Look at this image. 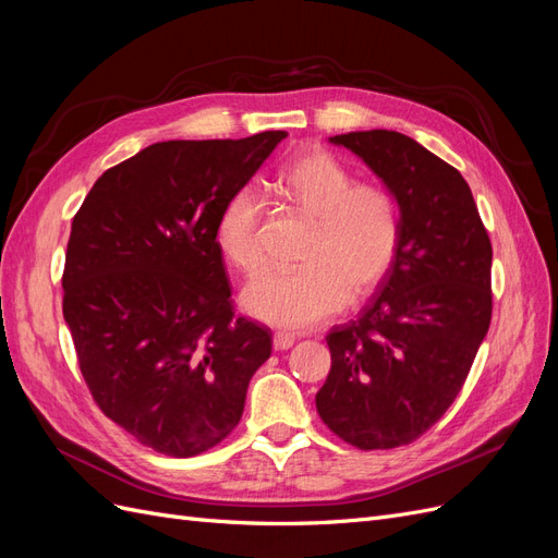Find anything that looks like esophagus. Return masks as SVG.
<instances>
[{
  "mask_svg": "<svg viewBox=\"0 0 558 558\" xmlns=\"http://www.w3.org/2000/svg\"><path fill=\"white\" fill-rule=\"evenodd\" d=\"M293 344H295V335H291V332H283V330L275 332V337H272V347H275L277 351H286V349H291Z\"/></svg>",
  "mask_w": 558,
  "mask_h": 558,
  "instance_id": "1",
  "label": "esophagus"
}]
</instances>
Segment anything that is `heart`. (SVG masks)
<instances>
[{
    "mask_svg": "<svg viewBox=\"0 0 558 558\" xmlns=\"http://www.w3.org/2000/svg\"><path fill=\"white\" fill-rule=\"evenodd\" d=\"M277 195L312 221L293 272L265 269L242 291L244 310L286 330H305L340 312L353 298L373 293L391 269L400 223L393 197L381 185L353 181L326 150H305L283 167ZM265 205L256 189L234 193L216 223L226 260L253 272L263 263Z\"/></svg>",
    "mask_w": 558,
    "mask_h": 558,
    "instance_id": "b5f03b06",
    "label": "heart"
}]
</instances>
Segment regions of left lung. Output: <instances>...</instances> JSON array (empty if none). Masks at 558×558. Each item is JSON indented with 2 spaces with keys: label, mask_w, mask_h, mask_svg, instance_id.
I'll list each match as a JSON object with an SVG mask.
<instances>
[{
  "label": "left lung",
  "mask_w": 558,
  "mask_h": 558,
  "mask_svg": "<svg viewBox=\"0 0 558 558\" xmlns=\"http://www.w3.org/2000/svg\"><path fill=\"white\" fill-rule=\"evenodd\" d=\"M330 142L361 156L400 207L396 260L356 320L335 326L316 393L351 447L396 449L442 418L492 324V240L461 172L393 130Z\"/></svg>",
  "instance_id": "8db88e82"
}]
</instances>
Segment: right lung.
Returning a JSON list of instances; mask_svg holds the SVG:
<instances>
[{"label": "right lung", "instance_id": "obj_1", "mask_svg": "<svg viewBox=\"0 0 558 558\" xmlns=\"http://www.w3.org/2000/svg\"><path fill=\"white\" fill-rule=\"evenodd\" d=\"M286 137L150 144L95 181L72 221L62 314L95 404L189 459L240 424L272 330L232 307L216 223Z\"/></svg>", "mask_w": 558, "mask_h": 558}]
</instances>
